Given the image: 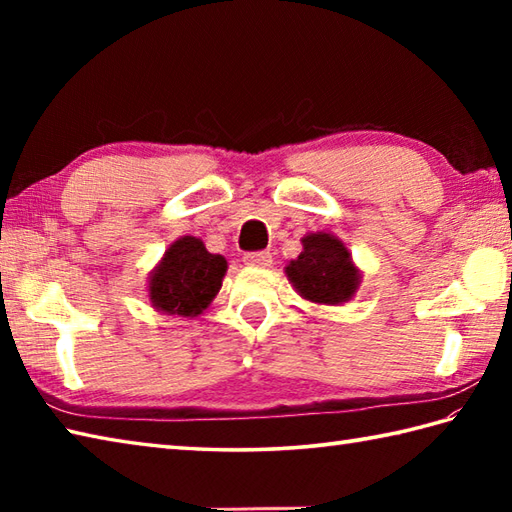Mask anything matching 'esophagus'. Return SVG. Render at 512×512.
<instances>
[{"instance_id": "obj_1", "label": "esophagus", "mask_w": 512, "mask_h": 512, "mask_svg": "<svg viewBox=\"0 0 512 512\" xmlns=\"http://www.w3.org/2000/svg\"><path fill=\"white\" fill-rule=\"evenodd\" d=\"M244 262H246L248 266L266 268V266L273 264V255H270L268 250H257V253H248V255L244 257Z\"/></svg>"}]
</instances>
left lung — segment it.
I'll return each mask as SVG.
<instances>
[{
    "label": "left lung",
    "instance_id": "obj_1",
    "mask_svg": "<svg viewBox=\"0 0 512 512\" xmlns=\"http://www.w3.org/2000/svg\"><path fill=\"white\" fill-rule=\"evenodd\" d=\"M301 242L303 253L286 268V275L299 295L330 306L350 301L361 275L352 264L347 248L330 233H312Z\"/></svg>",
    "mask_w": 512,
    "mask_h": 512
}]
</instances>
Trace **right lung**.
I'll use <instances>...</instances> for the list:
<instances>
[{
	"label": "right lung",
	"instance_id": "right-lung-1",
	"mask_svg": "<svg viewBox=\"0 0 512 512\" xmlns=\"http://www.w3.org/2000/svg\"><path fill=\"white\" fill-rule=\"evenodd\" d=\"M226 268V259L209 253L202 239L180 237L151 273V306L178 317H195L217 295Z\"/></svg>",
	"mask_w": 512,
	"mask_h": 512
}]
</instances>
